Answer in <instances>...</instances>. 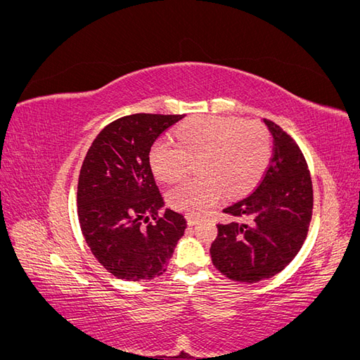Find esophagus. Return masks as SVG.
I'll return each instance as SVG.
<instances>
[{
    "mask_svg": "<svg viewBox=\"0 0 360 360\" xmlns=\"http://www.w3.org/2000/svg\"><path fill=\"white\" fill-rule=\"evenodd\" d=\"M186 217H188V224H189L191 226H193V225H197V224L200 222V219H198V217H197V216H193V214H188Z\"/></svg>",
    "mask_w": 360,
    "mask_h": 360,
    "instance_id": "1",
    "label": "esophagus"
}]
</instances>
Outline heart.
Segmentation results:
<instances>
[{
    "label": "heart",
    "instance_id": "obj_1",
    "mask_svg": "<svg viewBox=\"0 0 360 360\" xmlns=\"http://www.w3.org/2000/svg\"><path fill=\"white\" fill-rule=\"evenodd\" d=\"M177 143L160 138L151 146L148 160L159 180L169 181L200 159L202 176L183 179L168 191V202L188 213H204L224 192L238 195L254 188L270 162L271 143L267 129L257 122L204 115L183 123Z\"/></svg>",
    "mask_w": 360,
    "mask_h": 360
}]
</instances>
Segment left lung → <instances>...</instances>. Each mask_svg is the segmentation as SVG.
Returning a JSON list of instances; mask_svg holds the SVG:
<instances>
[{
  "mask_svg": "<svg viewBox=\"0 0 360 360\" xmlns=\"http://www.w3.org/2000/svg\"><path fill=\"white\" fill-rule=\"evenodd\" d=\"M274 136V156L254 192L228 205L234 219L217 225L210 255L222 275L237 282L263 281L297 255L312 216V181L300 148L278 124L263 118Z\"/></svg>",
  "mask_w": 360,
  "mask_h": 360,
  "instance_id": "1",
  "label": "left lung"
}]
</instances>
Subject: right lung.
Segmentation results:
<instances>
[{
  "mask_svg": "<svg viewBox=\"0 0 360 360\" xmlns=\"http://www.w3.org/2000/svg\"><path fill=\"white\" fill-rule=\"evenodd\" d=\"M183 117L118 118L97 135L84 159L78 183L81 230L97 261L120 279L160 276L188 226L181 213L165 209L160 214L165 201L148 160L159 135Z\"/></svg>",
  "mask_w": 360,
  "mask_h": 360,
  "instance_id": "1",
  "label": "right lung"
}]
</instances>
